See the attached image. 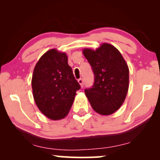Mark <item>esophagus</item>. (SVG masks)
<instances>
[{
  "label": "esophagus",
  "mask_w": 160,
  "mask_h": 160,
  "mask_svg": "<svg viewBox=\"0 0 160 160\" xmlns=\"http://www.w3.org/2000/svg\"><path fill=\"white\" fill-rule=\"evenodd\" d=\"M78 84L81 85V87H83V86H84V83H83L82 78H79V79H78Z\"/></svg>",
  "instance_id": "obj_1"
}]
</instances>
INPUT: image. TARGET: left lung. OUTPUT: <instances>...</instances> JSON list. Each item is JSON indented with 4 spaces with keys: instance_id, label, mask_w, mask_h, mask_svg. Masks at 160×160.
Here are the masks:
<instances>
[{
    "instance_id": "1",
    "label": "left lung",
    "mask_w": 160,
    "mask_h": 160,
    "mask_svg": "<svg viewBox=\"0 0 160 160\" xmlns=\"http://www.w3.org/2000/svg\"><path fill=\"white\" fill-rule=\"evenodd\" d=\"M83 54L92 68L95 82L85 95L94 111L111 115L125 100L129 88L128 64L115 47L103 43L97 49H84Z\"/></svg>"
}]
</instances>
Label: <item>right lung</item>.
Segmentation results:
<instances>
[{
	"label": "right lung",
	"mask_w": 160,
	"mask_h": 160,
	"mask_svg": "<svg viewBox=\"0 0 160 160\" xmlns=\"http://www.w3.org/2000/svg\"><path fill=\"white\" fill-rule=\"evenodd\" d=\"M32 95L41 112L52 120L65 118L81 88L65 52L52 49L37 62L32 76Z\"/></svg>",
	"instance_id": "add662e5"
}]
</instances>
